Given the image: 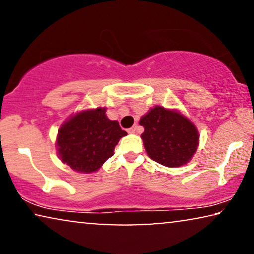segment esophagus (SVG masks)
I'll return each instance as SVG.
<instances>
[{"label": "esophagus", "instance_id": "esophagus-1", "mask_svg": "<svg viewBox=\"0 0 254 254\" xmlns=\"http://www.w3.org/2000/svg\"><path fill=\"white\" fill-rule=\"evenodd\" d=\"M137 126H136V125H134V126L133 127H130L129 128V129H128V133H130V134H133V133H136V131H137Z\"/></svg>", "mask_w": 254, "mask_h": 254}]
</instances>
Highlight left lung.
<instances>
[{"label":"left lung","mask_w":254,"mask_h":254,"mask_svg":"<svg viewBox=\"0 0 254 254\" xmlns=\"http://www.w3.org/2000/svg\"><path fill=\"white\" fill-rule=\"evenodd\" d=\"M145 151L152 161L168 168L189 163L199 147V130L180 111L155 106L140 119Z\"/></svg>","instance_id":"left-lung-1"}]
</instances>
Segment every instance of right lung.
Listing matches in <instances>:
<instances>
[{"instance_id": "right-lung-1", "label": "right lung", "mask_w": 254, "mask_h": 254, "mask_svg": "<svg viewBox=\"0 0 254 254\" xmlns=\"http://www.w3.org/2000/svg\"><path fill=\"white\" fill-rule=\"evenodd\" d=\"M126 135L118 121L106 117L105 107L79 111L59 129L58 156L72 171L96 172L112 157L118 142Z\"/></svg>"}]
</instances>
